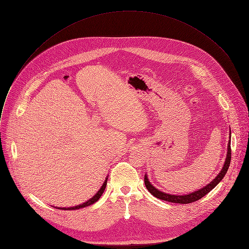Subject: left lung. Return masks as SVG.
I'll list each match as a JSON object with an SVG mask.
<instances>
[{
  "instance_id": "obj_1",
  "label": "left lung",
  "mask_w": 249,
  "mask_h": 249,
  "mask_svg": "<svg viewBox=\"0 0 249 249\" xmlns=\"http://www.w3.org/2000/svg\"><path fill=\"white\" fill-rule=\"evenodd\" d=\"M231 128H230V140H229V143H228V152H227V157H226V160L225 163L223 165L222 170L219 172V174L215 177L214 179H213L209 184H207L206 186H204L203 188L196 190L192 193L189 194H185V195H174V194H168L165 192H162L160 190H159L158 188H156L155 186H153V184L150 182L149 178H148V175L145 174L144 177V180H145V185L147 187V189L149 190V192L154 195L156 198H159L160 200H164L167 202H171V203H178V204H188V203H192L195 202L199 199H201L202 197H204L206 194H208L212 189H214L219 182L224 178L230 163H231Z\"/></svg>"
}]
</instances>
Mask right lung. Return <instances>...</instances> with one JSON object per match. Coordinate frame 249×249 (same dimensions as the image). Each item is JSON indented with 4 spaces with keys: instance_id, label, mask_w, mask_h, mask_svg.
Segmentation results:
<instances>
[{
    "instance_id": "obj_1",
    "label": "right lung",
    "mask_w": 249,
    "mask_h": 249,
    "mask_svg": "<svg viewBox=\"0 0 249 249\" xmlns=\"http://www.w3.org/2000/svg\"><path fill=\"white\" fill-rule=\"evenodd\" d=\"M107 179H108V178H107V177H106L104 182H103V184H102V186L100 187V189L94 194V196H92L90 199H89V200L86 201L85 203L80 204V205H77V206H74V207H68V208L55 207V208H56V209H61V210H77V209H81V208H85V207H88V206H89V205H92L93 203H95V202L101 197V195H102V193H103V191H104V189H105V187H106V184H107Z\"/></svg>"
}]
</instances>
